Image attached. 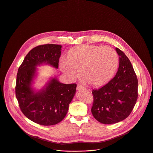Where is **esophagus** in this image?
I'll return each instance as SVG.
<instances>
[{
    "instance_id": "1",
    "label": "esophagus",
    "mask_w": 153,
    "mask_h": 153,
    "mask_svg": "<svg viewBox=\"0 0 153 153\" xmlns=\"http://www.w3.org/2000/svg\"><path fill=\"white\" fill-rule=\"evenodd\" d=\"M77 90H86V88L85 87H84L82 85H78L77 86Z\"/></svg>"
}]
</instances>
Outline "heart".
I'll return each mask as SVG.
<instances>
[{"mask_svg": "<svg viewBox=\"0 0 153 153\" xmlns=\"http://www.w3.org/2000/svg\"><path fill=\"white\" fill-rule=\"evenodd\" d=\"M119 58L111 47L82 45L68 51L67 58L61 59L60 70L71 80L82 76L90 85L100 86L114 76L118 67Z\"/></svg>", "mask_w": 153, "mask_h": 153, "instance_id": "1", "label": "heart"}]
</instances>
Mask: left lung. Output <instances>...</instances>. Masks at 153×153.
Segmentation results:
<instances>
[{
	"mask_svg": "<svg viewBox=\"0 0 153 153\" xmlns=\"http://www.w3.org/2000/svg\"><path fill=\"white\" fill-rule=\"evenodd\" d=\"M118 71L113 79L98 90L92 91L94 117L103 124L119 122L129 116L138 96V80L132 64L118 48Z\"/></svg>",
	"mask_w": 153,
	"mask_h": 153,
	"instance_id": "8db88e82",
	"label": "left lung"
}]
</instances>
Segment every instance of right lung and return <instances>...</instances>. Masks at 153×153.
I'll list each match as a JSON object with an SVG mask.
<instances>
[{
    "mask_svg": "<svg viewBox=\"0 0 153 153\" xmlns=\"http://www.w3.org/2000/svg\"><path fill=\"white\" fill-rule=\"evenodd\" d=\"M61 50L60 45L37 46L27 54L18 69L15 91L19 107L28 119L39 125H53L61 122L76 93V83L63 84L56 77L39 91L31 87L38 65L47 63L58 68Z\"/></svg>",
    "mask_w": 153,
    "mask_h": 153,
    "instance_id": "1",
    "label": "right lung"
}]
</instances>
